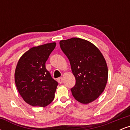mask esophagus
<instances>
[{
    "label": "esophagus",
    "mask_w": 130,
    "mask_h": 130,
    "mask_svg": "<svg viewBox=\"0 0 130 130\" xmlns=\"http://www.w3.org/2000/svg\"><path fill=\"white\" fill-rule=\"evenodd\" d=\"M57 81L59 82V83H60V84H62L63 82V78H62V77H59V78L57 79Z\"/></svg>",
    "instance_id": "34e87169"
}]
</instances>
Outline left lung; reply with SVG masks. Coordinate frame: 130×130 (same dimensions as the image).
I'll list each match as a JSON object with an SVG mask.
<instances>
[{"mask_svg":"<svg viewBox=\"0 0 130 130\" xmlns=\"http://www.w3.org/2000/svg\"><path fill=\"white\" fill-rule=\"evenodd\" d=\"M61 50L70 61L76 84L71 89L80 103L89 104L103 93L108 78V69L99 49L87 40L71 38L60 41Z\"/></svg>","mask_w":130,"mask_h":130,"instance_id":"8db88e82","label":"left lung"}]
</instances>
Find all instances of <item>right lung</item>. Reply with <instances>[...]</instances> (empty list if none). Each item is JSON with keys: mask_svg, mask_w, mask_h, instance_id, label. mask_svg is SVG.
<instances>
[{"mask_svg": "<svg viewBox=\"0 0 130 130\" xmlns=\"http://www.w3.org/2000/svg\"><path fill=\"white\" fill-rule=\"evenodd\" d=\"M56 43L34 46L24 53L16 65L14 80L19 94L32 106L45 107L54 99L58 83L45 63Z\"/></svg>", "mask_w": 130, "mask_h": 130, "instance_id": "add662e5", "label": "right lung"}]
</instances>
